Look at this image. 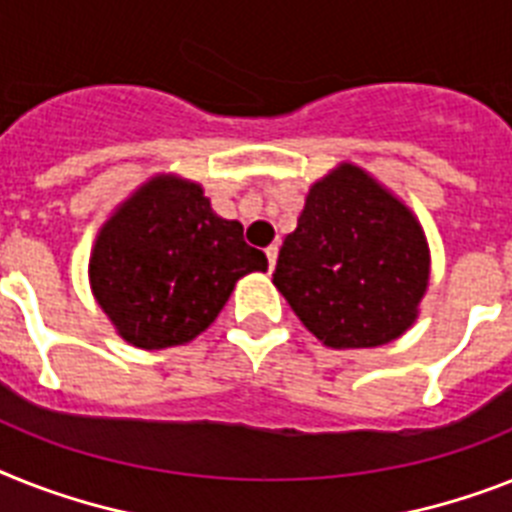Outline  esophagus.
I'll return each instance as SVG.
<instances>
[{"instance_id":"esophagus-1","label":"esophagus","mask_w":512,"mask_h":512,"mask_svg":"<svg viewBox=\"0 0 512 512\" xmlns=\"http://www.w3.org/2000/svg\"><path fill=\"white\" fill-rule=\"evenodd\" d=\"M277 253H280V248H277V246L266 248V259H269V269H274V264H277Z\"/></svg>"}]
</instances>
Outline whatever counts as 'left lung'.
<instances>
[{"instance_id": "1", "label": "left lung", "mask_w": 512, "mask_h": 512, "mask_svg": "<svg viewBox=\"0 0 512 512\" xmlns=\"http://www.w3.org/2000/svg\"><path fill=\"white\" fill-rule=\"evenodd\" d=\"M274 285L329 348H377L411 327L429 248L408 206L353 164L308 190L280 248Z\"/></svg>"}]
</instances>
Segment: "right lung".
<instances>
[{"label":"right lung","instance_id":"1","mask_svg":"<svg viewBox=\"0 0 512 512\" xmlns=\"http://www.w3.org/2000/svg\"><path fill=\"white\" fill-rule=\"evenodd\" d=\"M266 266L243 225L211 211L201 185L156 177L101 227L88 277L125 340L162 350L201 335L235 282Z\"/></svg>","mask_w":512,"mask_h":512}]
</instances>
